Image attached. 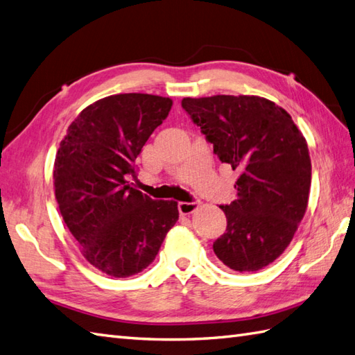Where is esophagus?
<instances>
[{
  "label": "esophagus",
  "instance_id": "34e87169",
  "mask_svg": "<svg viewBox=\"0 0 355 355\" xmlns=\"http://www.w3.org/2000/svg\"><path fill=\"white\" fill-rule=\"evenodd\" d=\"M198 205H200V202L196 201H192V202H178V211L180 215H191V213H193Z\"/></svg>",
  "mask_w": 355,
  "mask_h": 355
}]
</instances>
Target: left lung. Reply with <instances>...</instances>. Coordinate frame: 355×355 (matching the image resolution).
<instances>
[{"instance_id": "1", "label": "left lung", "mask_w": 355, "mask_h": 355, "mask_svg": "<svg viewBox=\"0 0 355 355\" xmlns=\"http://www.w3.org/2000/svg\"><path fill=\"white\" fill-rule=\"evenodd\" d=\"M181 107L239 178L237 198L220 205L227 230L213 251L230 269L255 272L289 246L307 210L311 162L292 116L266 98H183Z\"/></svg>"}]
</instances>
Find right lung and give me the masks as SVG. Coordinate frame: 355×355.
<instances>
[{
  "label": "right lung",
  "instance_id": "1",
  "mask_svg": "<svg viewBox=\"0 0 355 355\" xmlns=\"http://www.w3.org/2000/svg\"><path fill=\"white\" fill-rule=\"evenodd\" d=\"M171 107V98L157 95L105 96L78 114L55 154L64 224L90 265L110 277L150 266L178 220L175 201H155L128 184L137 155Z\"/></svg>",
  "mask_w": 355,
  "mask_h": 355
}]
</instances>
